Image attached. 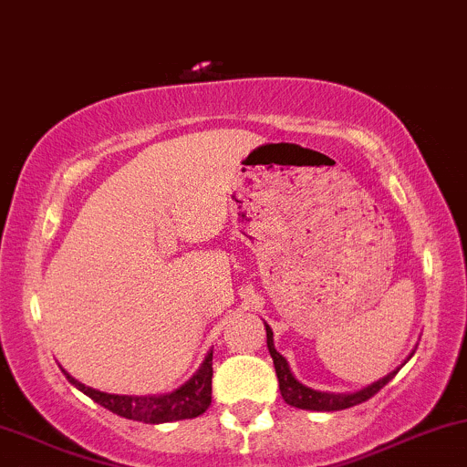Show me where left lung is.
<instances>
[{
	"instance_id": "1",
	"label": "left lung",
	"mask_w": 467,
	"mask_h": 467,
	"mask_svg": "<svg viewBox=\"0 0 467 467\" xmlns=\"http://www.w3.org/2000/svg\"><path fill=\"white\" fill-rule=\"evenodd\" d=\"M265 337H268V350H270V357H273V361H275L276 379H279L281 397H284V401L292 408L317 410V412H335V410H346V408L358 406V403H363V401H368L370 397H375V394L381 390L388 381H392V377L397 375V370H399L397 368V370L390 372L388 377L379 379L377 383H372V386L363 388V390H358L355 394H330V392L312 390V388L304 386V383H299L295 377H292L288 361H285V358L275 350L273 330H270L268 324H265Z\"/></svg>"
}]
</instances>
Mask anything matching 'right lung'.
<instances>
[{
    "label": "right lung",
    "instance_id": "obj_1",
    "mask_svg": "<svg viewBox=\"0 0 467 467\" xmlns=\"http://www.w3.org/2000/svg\"><path fill=\"white\" fill-rule=\"evenodd\" d=\"M66 379L84 394H88L95 403L104 406L119 417L132 419V421L143 423H168L182 421V419H194L203 414L213 401V352L206 357L191 381L183 383L182 388L163 397H126V394H106L84 386L64 372Z\"/></svg>",
    "mask_w": 467,
    "mask_h": 467
}]
</instances>
